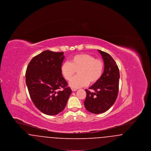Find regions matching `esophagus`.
Returning <instances> with one entry per match:
<instances>
[{"instance_id": "34e87169", "label": "esophagus", "mask_w": 151, "mask_h": 151, "mask_svg": "<svg viewBox=\"0 0 151 151\" xmlns=\"http://www.w3.org/2000/svg\"><path fill=\"white\" fill-rule=\"evenodd\" d=\"M71 89H72V92H75V91H77V89H76V88H72Z\"/></svg>"}]
</instances>
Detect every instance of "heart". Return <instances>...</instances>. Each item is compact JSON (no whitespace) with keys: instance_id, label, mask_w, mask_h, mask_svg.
<instances>
[{"instance_id":"1","label":"heart","mask_w":151,"mask_h":151,"mask_svg":"<svg viewBox=\"0 0 151 151\" xmlns=\"http://www.w3.org/2000/svg\"><path fill=\"white\" fill-rule=\"evenodd\" d=\"M104 62L88 54H80L73 56L70 62H65L61 65V73L65 79L70 80L78 70V75L74 77L69 84L73 88L86 86L89 83H95L103 73Z\"/></svg>"}]
</instances>
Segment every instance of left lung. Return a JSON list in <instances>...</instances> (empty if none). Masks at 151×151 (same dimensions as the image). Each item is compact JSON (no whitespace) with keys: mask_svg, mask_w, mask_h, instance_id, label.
<instances>
[{"mask_svg":"<svg viewBox=\"0 0 151 151\" xmlns=\"http://www.w3.org/2000/svg\"><path fill=\"white\" fill-rule=\"evenodd\" d=\"M103 58L104 71L100 80L89 89H86V99L84 102L86 110L94 114L107 111L114 104L118 96L119 71L115 60L106 52L98 50Z\"/></svg>","mask_w":151,"mask_h":151,"instance_id":"obj_1","label":"left lung"}]
</instances>
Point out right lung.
Instances as JSON below:
<instances>
[{
	"mask_svg": "<svg viewBox=\"0 0 151 151\" xmlns=\"http://www.w3.org/2000/svg\"><path fill=\"white\" fill-rule=\"evenodd\" d=\"M64 59L63 52L44 51L32 58L27 68L30 97L36 108L47 115L63 111L72 92L61 73Z\"/></svg>",
	"mask_w": 151,
	"mask_h": 151,
	"instance_id": "add662e5",
	"label": "right lung"
}]
</instances>
